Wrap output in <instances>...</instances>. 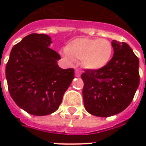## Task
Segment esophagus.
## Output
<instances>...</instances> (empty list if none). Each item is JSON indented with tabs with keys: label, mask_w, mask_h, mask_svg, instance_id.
<instances>
[{
	"label": "esophagus",
	"mask_w": 146,
	"mask_h": 146,
	"mask_svg": "<svg viewBox=\"0 0 146 146\" xmlns=\"http://www.w3.org/2000/svg\"><path fill=\"white\" fill-rule=\"evenodd\" d=\"M76 77H80V70H78V69L76 70Z\"/></svg>",
	"instance_id": "obj_1"
}]
</instances>
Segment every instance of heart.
Here are the masks:
<instances>
[{"instance_id": "b5f03b06", "label": "heart", "mask_w": 146, "mask_h": 146, "mask_svg": "<svg viewBox=\"0 0 146 146\" xmlns=\"http://www.w3.org/2000/svg\"><path fill=\"white\" fill-rule=\"evenodd\" d=\"M112 53L113 45L106 39L78 37L66 44L62 56L70 62L80 61L85 69L97 70L109 63Z\"/></svg>"}]
</instances>
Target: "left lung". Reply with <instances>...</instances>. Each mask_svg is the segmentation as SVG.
I'll use <instances>...</instances> for the list:
<instances>
[{
  "label": "left lung",
  "mask_w": 146,
  "mask_h": 146,
  "mask_svg": "<svg viewBox=\"0 0 146 146\" xmlns=\"http://www.w3.org/2000/svg\"><path fill=\"white\" fill-rule=\"evenodd\" d=\"M114 56L104 68L85 70L84 81V107L91 115L109 117L126 109L132 102L140 84L139 59L129 45L112 40Z\"/></svg>",
  "instance_id": "left-lung-1"
}]
</instances>
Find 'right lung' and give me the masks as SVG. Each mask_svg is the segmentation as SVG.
I'll list each match as a JSON object with an SVG mask.
<instances>
[{
  "label": "right lung",
  "mask_w": 146,
  "mask_h": 146,
  "mask_svg": "<svg viewBox=\"0 0 146 146\" xmlns=\"http://www.w3.org/2000/svg\"><path fill=\"white\" fill-rule=\"evenodd\" d=\"M51 38L32 33L15 44L5 67L9 94L14 102L28 114L50 115L58 109L75 71L62 69L60 55L49 48Z\"/></svg>",
  "instance_id": "add662e5"
}]
</instances>
